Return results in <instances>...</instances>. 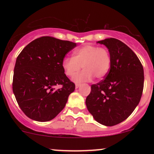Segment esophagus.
Segmentation results:
<instances>
[{"label":"esophagus","mask_w":154,"mask_h":154,"mask_svg":"<svg viewBox=\"0 0 154 154\" xmlns=\"http://www.w3.org/2000/svg\"><path fill=\"white\" fill-rule=\"evenodd\" d=\"M79 86H80V84H79V83H76L75 84V88H78Z\"/></svg>","instance_id":"1"}]
</instances>
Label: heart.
Instances as JSON below:
<instances>
[{"label": "heart", "mask_w": 154, "mask_h": 154, "mask_svg": "<svg viewBox=\"0 0 154 154\" xmlns=\"http://www.w3.org/2000/svg\"><path fill=\"white\" fill-rule=\"evenodd\" d=\"M111 57L109 51L105 47L88 45L75 49L73 57H66L62 61V68L67 77L75 75L82 67L84 70L74 77L76 82H88L93 77L103 79L110 69Z\"/></svg>", "instance_id": "obj_1"}]
</instances>
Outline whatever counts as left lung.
I'll list each match as a JSON object with an SVG mask.
<instances>
[{
	"label": "left lung",
	"instance_id": "left-lung-1",
	"mask_svg": "<svg viewBox=\"0 0 154 154\" xmlns=\"http://www.w3.org/2000/svg\"><path fill=\"white\" fill-rule=\"evenodd\" d=\"M97 43L109 49L111 66L105 79L92 85L85 103L95 121L111 127L126 119L138 105L143 91V67L119 40L107 38Z\"/></svg>",
	"mask_w": 154,
	"mask_h": 154
}]
</instances>
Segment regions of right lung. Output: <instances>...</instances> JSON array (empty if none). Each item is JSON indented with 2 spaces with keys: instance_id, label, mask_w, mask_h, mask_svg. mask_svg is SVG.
<instances>
[{
  "instance_id": "add662e5",
  "label": "right lung",
  "mask_w": 154,
  "mask_h": 154,
  "mask_svg": "<svg viewBox=\"0 0 154 154\" xmlns=\"http://www.w3.org/2000/svg\"><path fill=\"white\" fill-rule=\"evenodd\" d=\"M76 43L53 37L35 39L19 54L13 77L14 94L26 116L38 122L56 117L65 107L75 83L64 74L62 61ZM61 84L56 90L54 87Z\"/></svg>"
}]
</instances>
